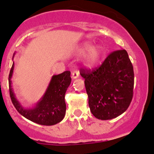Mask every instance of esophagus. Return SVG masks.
<instances>
[{
  "label": "esophagus",
  "instance_id": "esophagus-1",
  "mask_svg": "<svg viewBox=\"0 0 154 154\" xmlns=\"http://www.w3.org/2000/svg\"><path fill=\"white\" fill-rule=\"evenodd\" d=\"M79 76V72L78 70L73 71L72 73V79L78 78Z\"/></svg>",
  "mask_w": 154,
  "mask_h": 154
}]
</instances>
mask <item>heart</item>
<instances>
[{"label":"heart","instance_id":"obj_1","mask_svg":"<svg viewBox=\"0 0 154 154\" xmlns=\"http://www.w3.org/2000/svg\"><path fill=\"white\" fill-rule=\"evenodd\" d=\"M91 45L88 42H86L82 45L77 50V52L79 55H84L89 51L86 59V65L89 67H94L99 63L102 54V50L99 47H94L91 49Z\"/></svg>","mask_w":154,"mask_h":154}]
</instances>
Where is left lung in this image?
Listing matches in <instances>:
<instances>
[{"label": "left lung", "instance_id": "8db88e82", "mask_svg": "<svg viewBox=\"0 0 154 154\" xmlns=\"http://www.w3.org/2000/svg\"><path fill=\"white\" fill-rule=\"evenodd\" d=\"M91 114L101 120L117 117L133 98L134 74L127 52H112L99 67L81 68Z\"/></svg>", "mask_w": 154, "mask_h": 154}]
</instances>
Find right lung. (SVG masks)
<instances>
[{
	"label": "right lung",
	"mask_w": 154,
	"mask_h": 154,
	"mask_svg": "<svg viewBox=\"0 0 154 154\" xmlns=\"http://www.w3.org/2000/svg\"><path fill=\"white\" fill-rule=\"evenodd\" d=\"M13 68L14 63L9 74V91L11 101L17 112L31 122L40 125L51 126L61 122L66 112L65 95L71 83L70 72L65 71L52 76L45 93L36 106L32 109H25L15 98L11 86Z\"/></svg>",
	"instance_id": "1"
}]
</instances>
